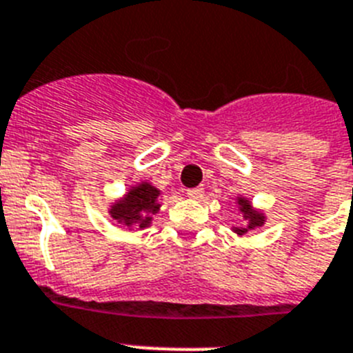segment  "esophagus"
<instances>
[{
	"label": "esophagus",
	"instance_id": "1",
	"mask_svg": "<svg viewBox=\"0 0 353 353\" xmlns=\"http://www.w3.org/2000/svg\"><path fill=\"white\" fill-rule=\"evenodd\" d=\"M186 195L190 196V199L192 200H199V199H202V195H204V188H190V190H186Z\"/></svg>",
	"mask_w": 353,
	"mask_h": 353
}]
</instances>
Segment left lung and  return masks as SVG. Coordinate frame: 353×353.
Returning <instances> with one entry per match:
<instances>
[{
  "label": "left lung",
  "instance_id": "obj_1",
  "mask_svg": "<svg viewBox=\"0 0 353 353\" xmlns=\"http://www.w3.org/2000/svg\"><path fill=\"white\" fill-rule=\"evenodd\" d=\"M237 204H239V209L241 212H243V218L246 220V227H241L237 228L236 227V232L239 234V236H243V234H246L248 230H253L255 227H262L263 225V214L262 212H256L255 209H252V204H250V200L246 199H237Z\"/></svg>",
  "mask_w": 353,
  "mask_h": 353
}]
</instances>
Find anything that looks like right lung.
<instances>
[{"mask_svg": "<svg viewBox=\"0 0 353 353\" xmlns=\"http://www.w3.org/2000/svg\"><path fill=\"white\" fill-rule=\"evenodd\" d=\"M158 195L160 192L154 186L149 183H141L130 190L125 199L112 205L110 216L126 227H148L151 223V214L160 209V204L157 202Z\"/></svg>", "mask_w": 353, "mask_h": 353, "instance_id": "add662e5", "label": "right lung"}]
</instances>
